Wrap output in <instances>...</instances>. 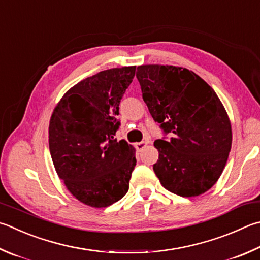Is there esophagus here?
Here are the masks:
<instances>
[{
	"label": "esophagus",
	"mask_w": 260,
	"mask_h": 260,
	"mask_svg": "<svg viewBox=\"0 0 260 260\" xmlns=\"http://www.w3.org/2000/svg\"><path fill=\"white\" fill-rule=\"evenodd\" d=\"M146 144H148L146 142H139V143L135 144V148L138 151H141V150H143L145 148Z\"/></svg>",
	"instance_id": "34e87169"
}]
</instances>
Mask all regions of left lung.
I'll return each mask as SVG.
<instances>
[{
    "label": "left lung",
    "mask_w": 260,
    "mask_h": 260,
    "mask_svg": "<svg viewBox=\"0 0 260 260\" xmlns=\"http://www.w3.org/2000/svg\"><path fill=\"white\" fill-rule=\"evenodd\" d=\"M143 101L171 140L154 141L159 159L153 171L166 190L197 197L218 181L232 145L223 103L204 79L175 66H139Z\"/></svg>",
    "instance_id": "left-lung-1"
}]
</instances>
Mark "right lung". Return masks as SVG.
<instances>
[{
  "instance_id": "add662e5",
  "label": "right lung",
  "mask_w": 260,
  "mask_h": 260,
  "mask_svg": "<svg viewBox=\"0 0 260 260\" xmlns=\"http://www.w3.org/2000/svg\"><path fill=\"white\" fill-rule=\"evenodd\" d=\"M135 68H112L83 79L66 92L51 116L49 146L55 171L77 200L94 208L115 204L128 191L135 149L114 135Z\"/></svg>"
}]
</instances>
